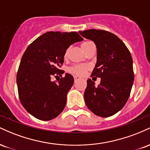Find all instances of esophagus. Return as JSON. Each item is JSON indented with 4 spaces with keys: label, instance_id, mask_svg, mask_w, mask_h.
<instances>
[{
    "label": "esophagus",
    "instance_id": "esophagus-1",
    "mask_svg": "<svg viewBox=\"0 0 150 150\" xmlns=\"http://www.w3.org/2000/svg\"><path fill=\"white\" fill-rule=\"evenodd\" d=\"M74 79H75V81H77V80H80V77L77 76V75H75V76H74Z\"/></svg>",
    "mask_w": 150,
    "mask_h": 150
}]
</instances>
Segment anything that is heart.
<instances>
[{
	"mask_svg": "<svg viewBox=\"0 0 150 150\" xmlns=\"http://www.w3.org/2000/svg\"><path fill=\"white\" fill-rule=\"evenodd\" d=\"M93 46H94V43L89 40H85L83 42L81 43V48H82V50H83L85 53ZM68 53H69V49H67L65 50L64 53L65 58H66L67 56H68ZM87 69H88V67H87V65H74L68 69V71H69L70 73L74 74V75H82L86 71H87Z\"/></svg>",
	"mask_w": 150,
	"mask_h": 150,
	"instance_id": "b5f03b06",
	"label": "heart"
}]
</instances>
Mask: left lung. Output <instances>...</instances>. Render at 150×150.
<instances>
[{"label": "left lung", "mask_w": 150, "mask_h": 150, "mask_svg": "<svg viewBox=\"0 0 150 150\" xmlns=\"http://www.w3.org/2000/svg\"><path fill=\"white\" fill-rule=\"evenodd\" d=\"M97 46V63L91 77H100L97 87L88 79L84 94L87 107L101 117H109L122 109L130 97L134 81L131 54L125 44L111 32L100 30L79 32Z\"/></svg>", "instance_id": "left-lung-1"}]
</instances>
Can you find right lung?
Masks as SVG:
<instances>
[{
  "label": "right lung",
  "instance_id": "obj_1",
  "mask_svg": "<svg viewBox=\"0 0 150 150\" xmlns=\"http://www.w3.org/2000/svg\"><path fill=\"white\" fill-rule=\"evenodd\" d=\"M82 40L75 32H49L36 39L24 53L17 73L18 95L24 108L37 119L51 120L64 109L73 77L66 73L58 83L50 78L62 76L64 70L60 68L65 50Z\"/></svg>",
  "mask_w": 150,
  "mask_h": 150
}]
</instances>
